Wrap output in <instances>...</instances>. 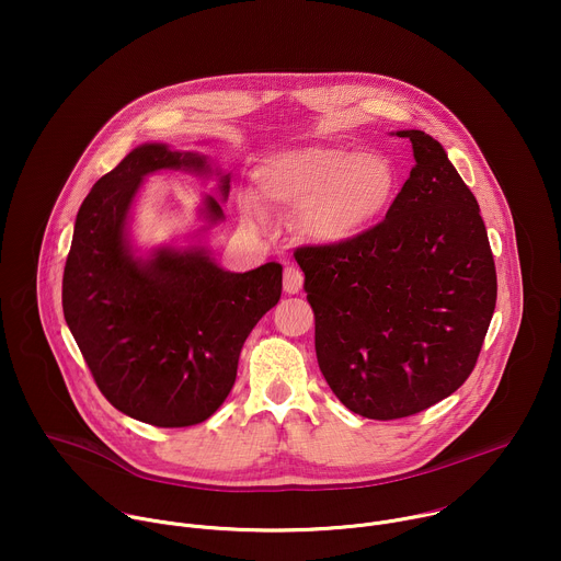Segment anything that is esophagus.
<instances>
[{
	"label": "esophagus",
	"instance_id": "1",
	"mask_svg": "<svg viewBox=\"0 0 561 561\" xmlns=\"http://www.w3.org/2000/svg\"><path fill=\"white\" fill-rule=\"evenodd\" d=\"M301 288H304V273L299 268H295V266H286L284 268V290L288 295H295Z\"/></svg>",
	"mask_w": 561,
	"mask_h": 561
}]
</instances>
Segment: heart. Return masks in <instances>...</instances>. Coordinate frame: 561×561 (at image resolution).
<instances>
[{"label":"heart","mask_w":561,"mask_h":561,"mask_svg":"<svg viewBox=\"0 0 561 561\" xmlns=\"http://www.w3.org/2000/svg\"><path fill=\"white\" fill-rule=\"evenodd\" d=\"M257 195H239V215L266 226L267 206L297 213V226L319 247L351 244L373 230L402 191V169L383 150L317 144L266 157L255 171Z\"/></svg>","instance_id":"1"}]
</instances>
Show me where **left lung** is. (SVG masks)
Masks as SVG:
<instances>
[{"instance_id":"1","label":"left lung","mask_w":561,"mask_h":561,"mask_svg":"<svg viewBox=\"0 0 561 561\" xmlns=\"http://www.w3.org/2000/svg\"><path fill=\"white\" fill-rule=\"evenodd\" d=\"M415 167L383 221L342 247L295 253L314 312L317 362L368 420L409 417L472 373L497 301L489 234L444 146L397 130Z\"/></svg>"}]
</instances>
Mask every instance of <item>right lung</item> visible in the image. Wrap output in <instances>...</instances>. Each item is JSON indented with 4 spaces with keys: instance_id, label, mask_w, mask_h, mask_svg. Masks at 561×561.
<instances>
[{
    "instance_id": "1",
    "label": "right lung",
    "mask_w": 561,
    "mask_h": 561,
    "mask_svg": "<svg viewBox=\"0 0 561 561\" xmlns=\"http://www.w3.org/2000/svg\"><path fill=\"white\" fill-rule=\"evenodd\" d=\"M159 171L215 175L221 202L230 191V173L202 152L159 141L133 148L79 206L61 306L108 402L133 420L182 428L224 404L247 337L279 301L282 266L230 273L202 242L137 255L130 210L141 182ZM221 202L204 195L208 226L224 219Z\"/></svg>"
}]
</instances>
